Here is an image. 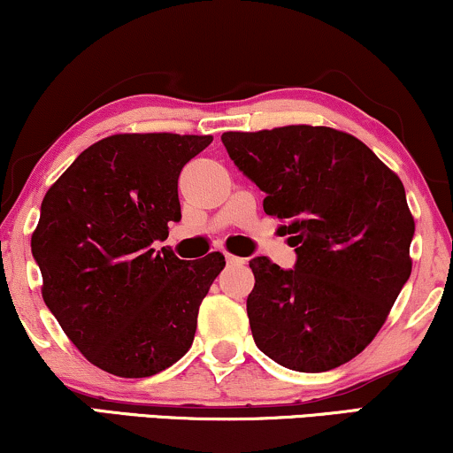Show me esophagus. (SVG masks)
I'll use <instances>...</instances> for the list:
<instances>
[{
    "label": "esophagus",
    "mask_w": 453,
    "mask_h": 453,
    "mask_svg": "<svg viewBox=\"0 0 453 453\" xmlns=\"http://www.w3.org/2000/svg\"><path fill=\"white\" fill-rule=\"evenodd\" d=\"M226 261H227V265H242V263H244L242 257H236V255H230V253H226Z\"/></svg>",
    "instance_id": "esophagus-1"
}]
</instances>
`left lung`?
<instances>
[{
	"mask_svg": "<svg viewBox=\"0 0 453 453\" xmlns=\"http://www.w3.org/2000/svg\"><path fill=\"white\" fill-rule=\"evenodd\" d=\"M234 165L284 219L295 269L250 259L255 345L296 372H326L370 345L411 273L414 217L402 180L357 137L288 125L227 131Z\"/></svg>",
	"mask_w": 453,
	"mask_h": 453,
	"instance_id": "left-lung-1",
	"label": "left lung"
}]
</instances>
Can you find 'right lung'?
Returning <instances> with one entry per match:
<instances>
[{
  "label": "right lung",
  "mask_w": 453,
  "mask_h": 453,
  "mask_svg": "<svg viewBox=\"0 0 453 453\" xmlns=\"http://www.w3.org/2000/svg\"><path fill=\"white\" fill-rule=\"evenodd\" d=\"M211 135L119 134L74 158L42 203L31 250L43 301L91 364L123 379L173 365L226 257L160 249L181 219L177 180Z\"/></svg>",
  "instance_id": "obj_1"
}]
</instances>
